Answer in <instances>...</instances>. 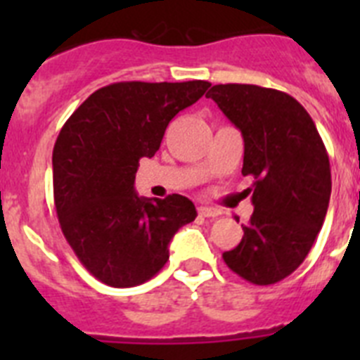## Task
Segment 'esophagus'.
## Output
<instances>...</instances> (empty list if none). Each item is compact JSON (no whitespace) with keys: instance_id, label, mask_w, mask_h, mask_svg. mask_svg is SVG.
Listing matches in <instances>:
<instances>
[{"instance_id":"1","label":"esophagus","mask_w":360,"mask_h":360,"mask_svg":"<svg viewBox=\"0 0 360 360\" xmlns=\"http://www.w3.org/2000/svg\"><path fill=\"white\" fill-rule=\"evenodd\" d=\"M198 214L203 216V218H216V216L221 214V211L219 209H214V207H198Z\"/></svg>"}]
</instances>
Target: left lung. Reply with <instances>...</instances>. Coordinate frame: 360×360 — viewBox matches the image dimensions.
<instances>
[{
  "instance_id": "8db88e82",
  "label": "left lung",
  "mask_w": 360,
  "mask_h": 360,
  "mask_svg": "<svg viewBox=\"0 0 360 360\" xmlns=\"http://www.w3.org/2000/svg\"><path fill=\"white\" fill-rule=\"evenodd\" d=\"M207 97L241 131V173L254 176V212L224 262L254 285H272L304 262L323 227L332 193L328 153L308 111L285 91L216 84Z\"/></svg>"
}]
</instances>
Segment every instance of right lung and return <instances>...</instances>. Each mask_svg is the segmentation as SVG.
Instances as JSON below:
<instances>
[{"label": "right lung", "mask_w": 360, "mask_h": 360, "mask_svg": "<svg viewBox=\"0 0 360 360\" xmlns=\"http://www.w3.org/2000/svg\"><path fill=\"white\" fill-rule=\"evenodd\" d=\"M211 82H115L94 91L65 122L53 146V200L79 262L110 287L142 285L169 259L178 229L196 218L182 195L141 198L135 174L155 157L178 111Z\"/></svg>", "instance_id": "add662e5"}]
</instances>
